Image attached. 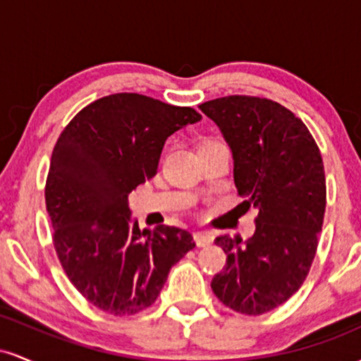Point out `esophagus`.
<instances>
[{"mask_svg": "<svg viewBox=\"0 0 361 361\" xmlns=\"http://www.w3.org/2000/svg\"><path fill=\"white\" fill-rule=\"evenodd\" d=\"M193 238H195V243H197V246L200 247L210 246V244L214 243V234L207 233V231H198V233L193 234Z\"/></svg>", "mask_w": 361, "mask_h": 361, "instance_id": "34e87169", "label": "esophagus"}]
</instances>
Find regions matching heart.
Here are the masks:
<instances>
[{
  "mask_svg": "<svg viewBox=\"0 0 361 361\" xmlns=\"http://www.w3.org/2000/svg\"><path fill=\"white\" fill-rule=\"evenodd\" d=\"M214 144H222L221 140H214V139H209V140H205L204 144H202V147H205V146H214Z\"/></svg>",
  "mask_w": 361,
  "mask_h": 361,
  "instance_id": "b5f03b06",
  "label": "heart"
}]
</instances>
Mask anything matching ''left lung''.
Wrapping results in <instances>:
<instances>
[{
  "label": "left lung",
  "mask_w": 361,
  "mask_h": 361,
  "mask_svg": "<svg viewBox=\"0 0 361 361\" xmlns=\"http://www.w3.org/2000/svg\"><path fill=\"white\" fill-rule=\"evenodd\" d=\"M222 130L234 157V183L258 209L252 238L221 235L227 255L214 276L217 299L246 316L287 302L307 279L326 212L321 151L305 123L280 103L231 94L200 105Z\"/></svg>",
  "instance_id": "1"
}]
</instances>
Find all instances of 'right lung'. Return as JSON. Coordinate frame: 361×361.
Masks as SVG:
<instances>
[{
    "mask_svg": "<svg viewBox=\"0 0 361 361\" xmlns=\"http://www.w3.org/2000/svg\"><path fill=\"white\" fill-rule=\"evenodd\" d=\"M200 118L190 106L115 93L61 132L45 181L54 250L69 281L103 312L132 316L154 304L173 264L195 247L186 229L132 226L128 193L156 175L169 135Z\"/></svg>",
    "mask_w": 361,
    "mask_h": 361,
    "instance_id": "1",
    "label": "right lung"
}]
</instances>
